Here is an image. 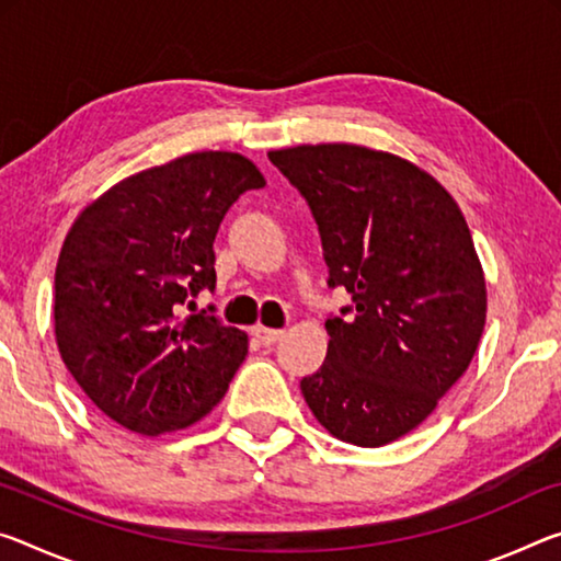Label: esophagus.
Returning a JSON list of instances; mask_svg holds the SVG:
<instances>
[{
    "mask_svg": "<svg viewBox=\"0 0 561 561\" xmlns=\"http://www.w3.org/2000/svg\"><path fill=\"white\" fill-rule=\"evenodd\" d=\"M254 334H256V340H260L264 346H272L274 342L279 340V336H282L284 332H282V329H270V327L256 324V327H254Z\"/></svg>",
    "mask_w": 561,
    "mask_h": 561,
    "instance_id": "esophagus-1",
    "label": "esophagus"
}]
</instances>
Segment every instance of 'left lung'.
Masks as SVG:
<instances>
[{
  "instance_id": "left-lung-1",
  "label": "left lung",
  "mask_w": 561,
  "mask_h": 561,
  "mask_svg": "<svg viewBox=\"0 0 561 561\" xmlns=\"http://www.w3.org/2000/svg\"><path fill=\"white\" fill-rule=\"evenodd\" d=\"M317 219L329 287L327 359L301 394L332 437L385 447L420 426L472 362L486 282L455 197L424 169L362 145L270 152Z\"/></svg>"
}]
</instances>
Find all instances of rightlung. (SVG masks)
Wrapping results in <instances>:
<instances>
[{"instance_id":"right-lung-1","label":"right lung","mask_w":561,"mask_h":561,"mask_svg":"<svg viewBox=\"0 0 561 561\" xmlns=\"http://www.w3.org/2000/svg\"><path fill=\"white\" fill-rule=\"evenodd\" d=\"M264 184L244 154H184L117 182L67 232L55 274L59 354L124 430H186L227 394L247 334L180 312L215 289V237L227 209Z\"/></svg>"}]
</instances>
